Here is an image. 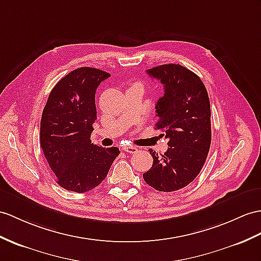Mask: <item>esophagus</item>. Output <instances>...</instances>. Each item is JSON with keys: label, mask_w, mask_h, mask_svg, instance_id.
Instances as JSON below:
<instances>
[{"label": "esophagus", "mask_w": 261, "mask_h": 261, "mask_svg": "<svg viewBox=\"0 0 261 261\" xmlns=\"http://www.w3.org/2000/svg\"><path fill=\"white\" fill-rule=\"evenodd\" d=\"M123 150L125 152H129V154H134V152L137 151V148L135 147V146H124Z\"/></svg>", "instance_id": "1"}]
</instances>
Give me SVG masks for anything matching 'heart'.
<instances>
[{
    "label": "heart",
    "mask_w": 261,
    "mask_h": 261,
    "mask_svg": "<svg viewBox=\"0 0 261 261\" xmlns=\"http://www.w3.org/2000/svg\"><path fill=\"white\" fill-rule=\"evenodd\" d=\"M132 87H139V88H143V85L139 84V83H135V84H133Z\"/></svg>",
    "instance_id": "heart-1"
}]
</instances>
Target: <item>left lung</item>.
Returning <instances> with one entry per match:
<instances>
[{"label":"left lung","mask_w":261,"mask_h":261,"mask_svg":"<svg viewBox=\"0 0 261 261\" xmlns=\"http://www.w3.org/2000/svg\"><path fill=\"white\" fill-rule=\"evenodd\" d=\"M147 73L164 85L165 94L155 106V128L165 133L169 147L161 156L149 149L154 161L143 178L160 192H175L189 185L204 167L212 143L211 103L204 83L186 67L165 64Z\"/></svg>","instance_id":"8db88e82"}]
</instances>
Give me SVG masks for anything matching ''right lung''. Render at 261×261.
Listing matches in <instances>:
<instances>
[{
	"label": "right lung",
	"mask_w": 261,
	"mask_h": 261,
	"mask_svg": "<svg viewBox=\"0 0 261 261\" xmlns=\"http://www.w3.org/2000/svg\"><path fill=\"white\" fill-rule=\"evenodd\" d=\"M110 73L80 67L64 76L49 93L41 118V147L59 185L86 193L105 179L117 147L91 142L97 119L95 93Z\"/></svg>",
	"instance_id": "right-lung-1"
}]
</instances>
